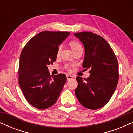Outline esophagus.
Here are the masks:
<instances>
[{
    "label": "esophagus",
    "instance_id": "1",
    "mask_svg": "<svg viewBox=\"0 0 133 133\" xmlns=\"http://www.w3.org/2000/svg\"><path fill=\"white\" fill-rule=\"evenodd\" d=\"M66 78H67V80H68V81H69V80L72 79V78H73V77H72V76L69 75V74H67V75H66Z\"/></svg>",
    "mask_w": 133,
    "mask_h": 133
}]
</instances>
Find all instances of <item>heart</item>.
Masks as SVG:
<instances>
[{"mask_svg":"<svg viewBox=\"0 0 133 133\" xmlns=\"http://www.w3.org/2000/svg\"><path fill=\"white\" fill-rule=\"evenodd\" d=\"M70 46L71 48V50H72V51H73V52L74 51H76V50H78V49L82 48L81 45L80 44V43L76 41H72L71 42H70ZM61 51V47L60 46V47H59V48H58L57 51V56L60 54Z\"/></svg>","mask_w":133,"mask_h":133,"instance_id":"heart-1","label":"heart"}]
</instances>
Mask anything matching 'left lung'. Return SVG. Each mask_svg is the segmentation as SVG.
<instances>
[{"instance_id":"obj_1","label":"left lung","mask_w":133,"mask_h":133,"mask_svg":"<svg viewBox=\"0 0 133 133\" xmlns=\"http://www.w3.org/2000/svg\"><path fill=\"white\" fill-rule=\"evenodd\" d=\"M74 35L84 46L83 68L90 70L87 79L76 77L78 86L76 96L85 108L97 110L108 102L117 87V59L111 47L101 36L91 32H77Z\"/></svg>"}]
</instances>
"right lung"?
Listing matches in <instances>:
<instances>
[{
	"label": "right lung",
	"mask_w": 133,
	"mask_h": 133,
	"mask_svg": "<svg viewBox=\"0 0 133 133\" xmlns=\"http://www.w3.org/2000/svg\"><path fill=\"white\" fill-rule=\"evenodd\" d=\"M70 34L41 32L30 40L21 52L19 84L26 101L36 108L52 106L66 82L64 74L50 76L48 65L56 61L59 45Z\"/></svg>",
	"instance_id": "add662e5"
}]
</instances>
